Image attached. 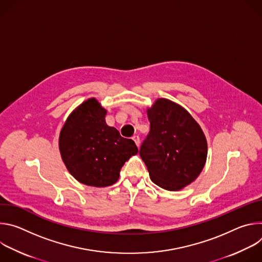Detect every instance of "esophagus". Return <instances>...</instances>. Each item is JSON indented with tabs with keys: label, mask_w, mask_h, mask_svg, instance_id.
Here are the masks:
<instances>
[{
	"label": "esophagus",
	"mask_w": 262,
	"mask_h": 262,
	"mask_svg": "<svg viewBox=\"0 0 262 262\" xmlns=\"http://www.w3.org/2000/svg\"><path fill=\"white\" fill-rule=\"evenodd\" d=\"M133 140L135 141L136 145L139 147V146H140V138H139V136H134V137H133Z\"/></svg>",
	"instance_id": "1"
}]
</instances>
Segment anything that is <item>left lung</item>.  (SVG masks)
Segmentation results:
<instances>
[{
  "label": "left lung",
  "mask_w": 262,
  "mask_h": 262,
  "mask_svg": "<svg viewBox=\"0 0 262 262\" xmlns=\"http://www.w3.org/2000/svg\"><path fill=\"white\" fill-rule=\"evenodd\" d=\"M150 130L140 157L152 182L168 191L192 183L204 168L207 142L200 125L181 105L159 98L147 108Z\"/></svg>",
  "instance_id": "1"
}]
</instances>
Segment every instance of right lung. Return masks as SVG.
Listing matches in <instances>:
<instances>
[{
  "instance_id": "obj_1",
  "label": "right lung",
  "mask_w": 262,
  "mask_h": 262,
  "mask_svg": "<svg viewBox=\"0 0 262 262\" xmlns=\"http://www.w3.org/2000/svg\"><path fill=\"white\" fill-rule=\"evenodd\" d=\"M106 110L94 98L80 104L65 121L59 137L62 161L81 183L103 188L114 184L126 161L138 154L132 139L105 123Z\"/></svg>"
}]
</instances>
